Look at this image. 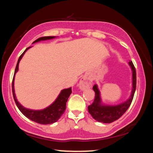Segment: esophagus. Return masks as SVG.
I'll return each mask as SVG.
<instances>
[{
	"instance_id": "1",
	"label": "esophagus",
	"mask_w": 153,
	"mask_h": 153,
	"mask_svg": "<svg viewBox=\"0 0 153 153\" xmlns=\"http://www.w3.org/2000/svg\"><path fill=\"white\" fill-rule=\"evenodd\" d=\"M92 86V82L87 78L86 77H83L82 78L79 80V88L84 90L86 88H89Z\"/></svg>"
}]
</instances>
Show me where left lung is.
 <instances>
[{"instance_id": "8db88e82", "label": "left lung", "mask_w": 153, "mask_h": 153, "mask_svg": "<svg viewBox=\"0 0 153 153\" xmlns=\"http://www.w3.org/2000/svg\"><path fill=\"white\" fill-rule=\"evenodd\" d=\"M129 64L132 70L133 87L130 97L125 102L116 106H106L101 105L99 90H98L97 85H94L93 86L92 88L95 92L94 100L92 104L88 107V110L92 117L99 122L109 123L117 120L126 113V111L128 110L132 102L136 88V72L132 61H129Z\"/></svg>"}]
</instances>
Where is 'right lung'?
I'll return each instance as SVG.
<instances>
[{
    "instance_id": "obj_1",
    "label": "right lung",
    "mask_w": 153,
    "mask_h": 153,
    "mask_svg": "<svg viewBox=\"0 0 153 153\" xmlns=\"http://www.w3.org/2000/svg\"><path fill=\"white\" fill-rule=\"evenodd\" d=\"M55 38V36H45V37H41L38 38L37 40H35L34 42H39L40 40H50L52 38ZM31 47H28L25 49V51L23 53L22 55H20L19 59H18L16 67L15 69V74L13 78L12 82V92L13 95V98L15 103H16L17 107L19 108V111L22 112L25 117L30 119L34 122H36L40 124H51L56 122L59 118L61 117V115L64 113L65 111L66 108V102L68 100V98L70 94H71V88L67 89H64L61 92L60 94L56 98V100L54 102L53 104L49 106L48 107L45 108L43 110L40 111H34V110H30L27 109V108H24L23 106L21 105L19 102L17 101L16 97L15 94V90H14V77L15 75L16 72L18 71V68H19V63L21 59H22V56H24V53L26 52L28 48Z\"/></svg>"
}]
</instances>
